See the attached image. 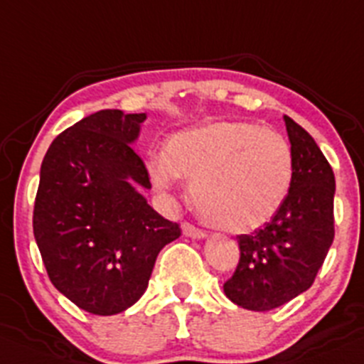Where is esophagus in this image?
<instances>
[{
    "label": "esophagus",
    "instance_id": "esophagus-1",
    "mask_svg": "<svg viewBox=\"0 0 364 364\" xmlns=\"http://www.w3.org/2000/svg\"><path fill=\"white\" fill-rule=\"evenodd\" d=\"M182 230H184L186 236L196 237V240H202V237L207 236V232L203 230V228H198L196 225L189 223V221H186V223L182 225Z\"/></svg>",
    "mask_w": 364,
    "mask_h": 364
}]
</instances>
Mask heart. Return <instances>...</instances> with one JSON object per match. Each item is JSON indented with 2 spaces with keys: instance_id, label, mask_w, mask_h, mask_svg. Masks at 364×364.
<instances>
[{
  "instance_id": "heart-1",
  "label": "heart",
  "mask_w": 364,
  "mask_h": 364,
  "mask_svg": "<svg viewBox=\"0 0 364 364\" xmlns=\"http://www.w3.org/2000/svg\"><path fill=\"white\" fill-rule=\"evenodd\" d=\"M150 176L159 191H169L178 176L189 180L203 220L228 232H250L288 198L293 151L282 134L254 121H214L173 137L168 154L150 162Z\"/></svg>"
}]
</instances>
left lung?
<instances>
[{
	"label": "left lung",
	"mask_w": 364,
	"mask_h": 364,
	"mask_svg": "<svg viewBox=\"0 0 364 364\" xmlns=\"http://www.w3.org/2000/svg\"><path fill=\"white\" fill-rule=\"evenodd\" d=\"M291 141L293 180L279 213L237 236L240 261L223 284L248 311H269L309 289L334 240V173L313 137L284 116Z\"/></svg>",
	"instance_id": "8db88e82"
}]
</instances>
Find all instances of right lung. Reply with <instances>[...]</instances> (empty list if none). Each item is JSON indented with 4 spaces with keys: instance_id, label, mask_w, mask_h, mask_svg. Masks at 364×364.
<instances>
[{
    "instance_id": "add662e5",
    "label": "right lung",
    "mask_w": 364,
    "mask_h": 364,
    "mask_svg": "<svg viewBox=\"0 0 364 364\" xmlns=\"http://www.w3.org/2000/svg\"><path fill=\"white\" fill-rule=\"evenodd\" d=\"M144 119L117 109L91 114L55 137L41 166L33 236L48 277L100 316L141 299L159 252L182 232L132 186L151 188L132 146Z\"/></svg>"
}]
</instances>
